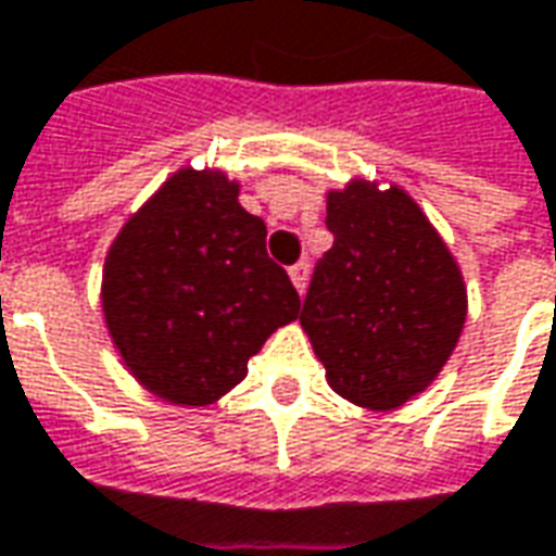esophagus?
Here are the masks:
<instances>
[{
    "label": "esophagus",
    "instance_id": "esophagus-1",
    "mask_svg": "<svg viewBox=\"0 0 556 556\" xmlns=\"http://www.w3.org/2000/svg\"><path fill=\"white\" fill-rule=\"evenodd\" d=\"M289 277H291V282H294V289L304 291L306 279H309V262H298V265H291Z\"/></svg>",
    "mask_w": 556,
    "mask_h": 556
}]
</instances>
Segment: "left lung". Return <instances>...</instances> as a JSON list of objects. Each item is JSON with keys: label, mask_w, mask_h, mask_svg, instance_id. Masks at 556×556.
Segmentation results:
<instances>
[{"label": "left lung", "mask_w": 556, "mask_h": 556, "mask_svg": "<svg viewBox=\"0 0 556 556\" xmlns=\"http://www.w3.org/2000/svg\"><path fill=\"white\" fill-rule=\"evenodd\" d=\"M325 225L333 247L316 262L301 325L340 397L394 409L433 382L464 331L460 270L394 186L331 192Z\"/></svg>", "instance_id": "8db88e82"}]
</instances>
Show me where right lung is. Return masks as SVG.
Returning a JSON list of instances; mask_svg holds the SVG:
<instances>
[{"mask_svg":"<svg viewBox=\"0 0 556 556\" xmlns=\"http://www.w3.org/2000/svg\"><path fill=\"white\" fill-rule=\"evenodd\" d=\"M267 228L219 170L174 174L131 216L104 262L102 304L119 355L143 386L204 406L247 376L279 325L301 313Z\"/></svg>","mask_w":556,"mask_h":556,"instance_id":"obj_1","label":"right lung"}]
</instances>
